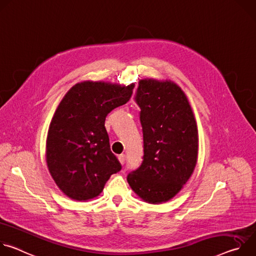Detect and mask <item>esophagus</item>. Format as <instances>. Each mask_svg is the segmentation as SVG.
<instances>
[{
  "label": "esophagus",
  "mask_w": 256,
  "mask_h": 256,
  "mask_svg": "<svg viewBox=\"0 0 256 256\" xmlns=\"http://www.w3.org/2000/svg\"><path fill=\"white\" fill-rule=\"evenodd\" d=\"M118 160H120V162L122 164H124V162H126V155H124V154L118 155Z\"/></svg>",
  "instance_id": "obj_1"
}]
</instances>
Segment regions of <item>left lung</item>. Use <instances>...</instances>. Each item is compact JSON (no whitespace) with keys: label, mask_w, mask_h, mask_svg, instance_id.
<instances>
[{"label":"left lung","mask_w":256,"mask_h":256,"mask_svg":"<svg viewBox=\"0 0 256 256\" xmlns=\"http://www.w3.org/2000/svg\"><path fill=\"white\" fill-rule=\"evenodd\" d=\"M134 100L140 108L144 156L126 179L144 202H165L181 190L196 168V122L186 95L170 80H140Z\"/></svg>","instance_id":"8db88e82"}]
</instances>
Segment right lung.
<instances>
[{
  "label": "right lung",
  "mask_w": 256,
  "mask_h": 256,
  "mask_svg": "<svg viewBox=\"0 0 256 256\" xmlns=\"http://www.w3.org/2000/svg\"><path fill=\"white\" fill-rule=\"evenodd\" d=\"M134 84L85 81L60 102L46 138V164L58 188L70 198L98 196L122 165L110 150L105 118L132 97Z\"/></svg>",
  "instance_id": "add662e5"
}]
</instances>
